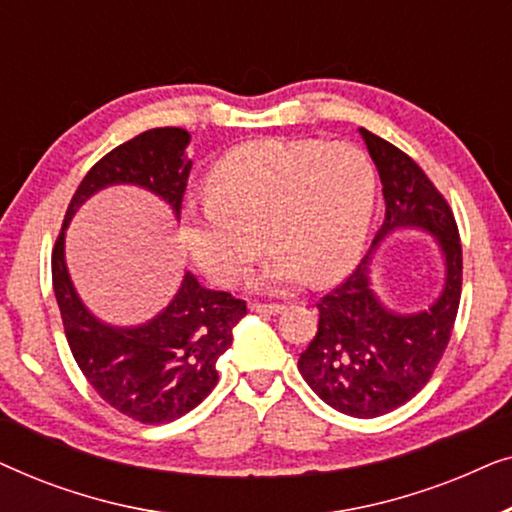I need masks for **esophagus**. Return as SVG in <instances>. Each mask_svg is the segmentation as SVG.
<instances>
[{
  "label": "esophagus",
  "mask_w": 512,
  "mask_h": 512,
  "mask_svg": "<svg viewBox=\"0 0 512 512\" xmlns=\"http://www.w3.org/2000/svg\"><path fill=\"white\" fill-rule=\"evenodd\" d=\"M249 310L256 312V314H272V317H275V314H282L286 307L284 305H272V303H251Z\"/></svg>",
  "instance_id": "1"
}]
</instances>
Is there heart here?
<instances>
[{
  "label": "heart",
  "mask_w": 512,
  "mask_h": 512,
  "mask_svg": "<svg viewBox=\"0 0 512 512\" xmlns=\"http://www.w3.org/2000/svg\"><path fill=\"white\" fill-rule=\"evenodd\" d=\"M207 205L184 219L193 263L235 282L266 240L270 261L251 279L284 291L307 277L331 284L361 258L375 212V170L352 144L261 139L230 149L207 174Z\"/></svg>",
  "instance_id": "b5f03b06"
}]
</instances>
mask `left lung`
<instances>
[{"mask_svg":"<svg viewBox=\"0 0 512 512\" xmlns=\"http://www.w3.org/2000/svg\"><path fill=\"white\" fill-rule=\"evenodd\" d=\"M359 135L382 181L384 223L359 268L321 298L317 335L300 354L298 370L331 408L373 419L408 403L431 380L450 342L461 298V242L450 205L422 167L366 128ZM401 229L431 234L444 256L441 293L417 313L384 306L369 277L372 256Z\"/></svg>","mask_w":512,"mask_h":512,"instance_id":"left-lung-1","label":"left lung"}]
</instances>
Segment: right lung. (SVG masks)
Returning <instances> with one entry per match:
<instances>
[{
  "label": "right lung",
  "mask_w": 512,
  "mask_h": 512,
  "mask_svg": "<svg viewBox=\"0 0 512 512\" xmlns=\"http://www.w3.org/2000/svg\"><path fill=\"white\" fill-rule=\"evenodd\" d=\"M188 144L191 135L184 128H153L97 160L69 202L51 261L55 300L81 373L111 408L142 424L172 422L202 403L216 387V361L233 345L247 305L226 291L207 289L186 270L156 317L137 326L107 324L88 310L69 277L65 237L83 202L109 186L144 188L179 221L193 167Z\"/></svg>",
  "instance_id": "add662e5"
}]
</instances>
